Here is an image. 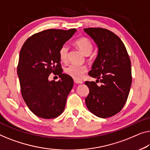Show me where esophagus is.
I'll list each match as a JSON object with an SVG mask.
<instances>
[{"instance_id": "esophagus-1", "label": "esophagus", "mask_w": 150, "mask_h": 150, "mask_svg": "<svg viewBox=\"0 0 150 150\" xmlns=\"http://www.w3.org/2000/svg\"><path fill=\"white\" fill-rule=\"evenodd\" d=\"M74 82L75 83H77V84L82 83H83L81 81H79V80H76V79H74Z\"/></svg>"}]
</instances>
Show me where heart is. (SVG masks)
Here are the masks:
<instances>
[{"label": "heart", "mask_w": 150, "mask_h": 150, "mask_svg": "<svg viewBox=\"0 0 150 150\" xmlns=\"http://www.w3.org/2000/svg\"><path fill=\"white\" fill-rule=\"evenodd\" d=\"M74 44L81 51L83 54L88 56L91 52L93 45L90 40L85 37L79 38L74 42ZM69 48L64 44L62 46L59 50V58L62 62H66L68 59ZM87 68L85 66L77 65V64H70L64 69V72L67 75L73 77L74 79L80 80L83 75L86 73Z\"/></svg>", "instance_id": "1"}]
</instances>
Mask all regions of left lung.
I'll list each match as a JSON object with an SVG mask.
<instances>
[{"mask_svg": "<svg viewBox=\"0 0 150 150\" xmlns=\"http://www.w3.org/2000/svg\"><path fill=\"white\" fill-rule=\"evenodd\" d=\"M98 48L96 59L89 75L100 79L86 81L89 93L86 98L88 110L100 118L112 117L122 110L130 91L131 61L122 40L115 33L100 28H85ZM99 81V80H96Z\"/></svg>", "mask_w": 150, "mask_h": 150, "instance_id": "obj_1", "label": "left lung"}]
</instances>
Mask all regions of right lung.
<instances>
[{
	"instance_id": "add662e5",
	"label": "right lung",
	"mask_w": 150,
	"mask_h": 150,
	"mask_svg": "<svg viewBox=\"0 0 150 150\" xmlns=\"http://www.w3.org/2000/svg\"><path fill=\"white\" fill-rule=\"evenodd\" d=\"M75 32L76 29L44 30L27 39L20 51L17 75L22 97L40 118H56L65 108L73 80L62 73L59 50ZM52 72L59 75V81H49Z\"/></svg>"
}]
</instances>
